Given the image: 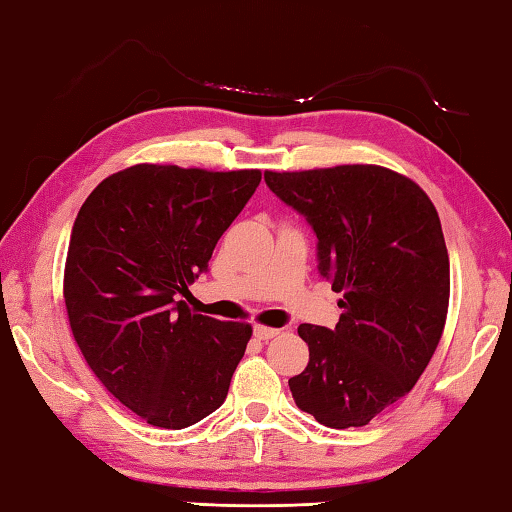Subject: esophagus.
<instances>
[{"mask_svg": "<svg viewBox=\"0 0 512 512\" xmlns=\"http://www.w3.org/2000/svg\"><path fill=\"white\" fill-rule=\"evenodd\" d=\"M280 334V329L277 327H266V325H255V336L259 341H268L273 339V336Z\"/></svg>", "mask_w": 512, "mask_h": 512, "instance_id": "34e87169", "label": "esophagus"}]
</instances>
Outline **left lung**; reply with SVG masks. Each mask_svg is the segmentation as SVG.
<instances>
[{
    "instance_id": "left-lung-1",
    "label": "left lung",
    "mask_w": 512,
    "mask_h": 512,
    "mask_svg": "<svg viewBox=\"0 0 512 512\" xmlns=\"http://www.w3.org/2000/svg\"><path fill=\"white\" fill-rule=\"evenodd\" d=\"M264 180L307 216L318 273L343 293L334 329L298 327L309 363L289 379L293 400L325 427H363L411 391L443 336L449 255L436 207L379 164L264 171Z\"/></svg>"
}]
</instances>
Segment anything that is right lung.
I'll return each mask as SVG.
<instances>
[{"instance_id":"obj_1","label":"right lung","mask_w":512,"mask_h":512,"mask_svg":"<svg viewBox=\"0 0 512 512\" xmlns=\"http://www.w3.org/2000/svg\"><path fill=\"white\" fill-rule=\"evenodd\" d=\"M259 180V169L144 162L101 180L76 216L63 277L74 341L106 391L153 427L185 429L228 395L253 327L194 314L180 296Z\"/></svg>"}]
</instances>
